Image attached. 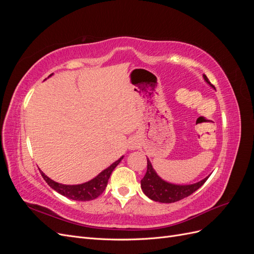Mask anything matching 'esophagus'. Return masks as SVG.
Listing matches in <instances>:
<instances>
[{"label": "esophagus", "mask_w": 254, "mask_h": 254, "mask_svg": "<svg viewBox=\"0 0 254 254\" xmlns=\"http://www.w3.org/2000/svg\"><path fill=\"white\" fill-rule=\"evenodd\" d=\"M137 147H139V143H137L135 140H131V141L129 142V149L134 150V149H136Z\"/></svg>", "instance_id": "obj_1"}]
</instances>
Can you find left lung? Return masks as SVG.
<instances>
[{"mask_svg":"<svg viewBox=\"0 0 254 254\" xmlns=\"http://www.w3.org/2000/svg\"><path fill=\"white\" fill-rule=\"evenodd\" d=\"M203 79L215 89L205 75H203ZM209 177L210 175L201 181L193 184H186V186L184 184L180 186V184L170 183L158 176L156 171L153 170L149 159H147V172H146L144 178L141 180V188L143 193L150 198L151 200L162 203H172L179 201L181 199L193 194L194 191L202 186Z\"/></svg>","mask_w":254,"mask_h":254,"instance_id":"1","label":"left lung"}]
</instances>
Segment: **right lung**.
Returning <instances> with one entry per match:
<instances>
[{
  "label": "right lung",
  "instance_id": "add662e5",
  "mask_svg": "<svg viewBox=\"0 0 254 254\" xmlns=\"http://www.w3.org/2000/svg\"><path fill=\"white\" fill-rule=\"evenodd\" d=\"M52 75L53 74H51L49 77H51ZM123 158H124V156L121 157L118 161H115L114 163H112L109 167H107L102 173H99L95 178L81 184H75V186H67V184L58 183L49 178L48 176H45L43 172L40 171V173L45 182H47L53 190H55L57 193L64 197L70 198L72 200L89 201L97 198L105 190L107 184H108V180L110 178L111 173L113 172L114 168L119 165Z\"/></svg>",
  "mask_w": 254,
  "mask_h": 254
}]
</instances>
